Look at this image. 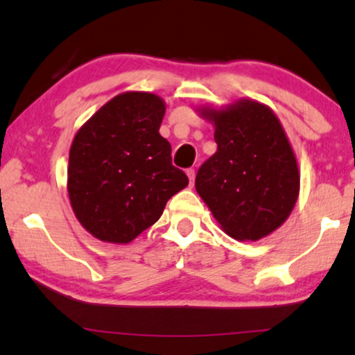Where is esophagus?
Instances as JSON below:
<instances>
[{"mask_svg":"<svg viewBox=\"0 0 355 355\" xmlns=\"http://www.w3.org/2000/svg\"><path fill=\"white\" fill-rule=\"evenodd\" d=\"M187 175H188V178H189V183L193 184V183H194V177H196V171H194L193 167L188 168V171H187Z\"/></svg>","mask_w":355,"mask_h":355,"instance_id":"34e87169","label":"esophagus"}]
</instances>
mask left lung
<instances>
[{
  "instance_id": "left-lung-1",
  "label": "left lung",
  "mask_w": 355,
  "mask_h": 355,
  "mask_svg": "<svg viewBox=\"0 0 355 355\" xmlns=\"http://www.w3.org/2000/svg\"><path fill=\"white\" fill-rule=\"evenodd\" d=\"M215 123L216 153L196 175V189L235 240H259L294 208L300 175L279 120L267 105L240 101L226 110H202Z\"/></svg>"
}]
</instances>
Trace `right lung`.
Wrapping results in <instances>:
<instances>
[{
	"label": "right lung",
	"mask_w": 355,
	"mask_h": 355,
	"mask_svg": "<svg viewBox=\"0 0 355 355\" xmlns=\"http://www.w3.org/2000/svg\"><path fill=\"white\" fill-rule=\"evenodd\" d=\"M164 114L159 96L128 92L101 107L76 134L67 193L77 219L96 239L129 243L188 184L159 134Z\"/></svg>",
	"instance_id": "add662e5"
}]
</instances>
